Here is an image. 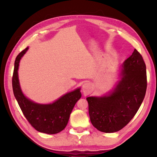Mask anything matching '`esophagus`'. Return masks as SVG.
Returning <instances> with one entry per match:
<instances>
[{"label": "esophagus", "instance_id": "esophagus-1", "mask_svg": "<svg viewBox=\"0 0 157 157\" xmlns=\"http://www.w3.org/2000/svg\"><path fill=\"white\" fill-rule=\"evenodd\" d=\"M82 92H83L84 95L86 96V95H89L93 91V86L90 83H84L82 86Z\"/></svg>", "mask_w": 157, "mask_h": 157}]
</instances>
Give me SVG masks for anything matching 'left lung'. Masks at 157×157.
<instances>
[{"label": "left lung", "mask_w": 157, "mask_h": 157, "mask_svg": "<svg viewBox=\"0 0 157 157\" xmlns=\"http://www.w3.org/2000/svg\"><path fill=\"white\" fill-rule=\"evenodd\" d=\"M121 80L112 94L104 97H88L90 120L100 132L112 133L125 127L134 118L147 89L146 66L136 49L124 61Z\"/></svg>", "instance_id": "obj_1"}]
</instances>
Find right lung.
<instances>
[{"instance_id": "1", "label": "right lung", "mask_w": 157, "mask_h": 157, "mask_svg": "<svg viewBox=\"0 0 157 157\" xmlns=\"http://www.w3.org/2000/svg\"><path fill=\"white\" fill-rule=\"evenodd\" d=\"M28 48L17 55L12 76V88L14 97L23 115L32 126L39 132L55 134L65 128L70 114L82 94L78 89L61 97L52 104L39 105L26 98L21 91L18 78V68L21 58Z\"/></svg>"}]
</instances>
